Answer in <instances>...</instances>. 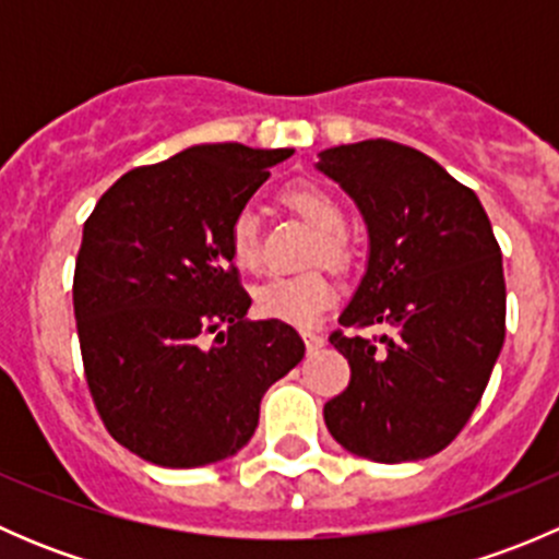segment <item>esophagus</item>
I'll return each instance as SVG.
<instances>
[{"instance_id":"esophagus-1","label":"esophagus","mask_w":559,"mask_h":559,"mask_svg":"<svg viewBox=\"0 0 559 559\" xmlns=\"http://www.w3.org/2000/svg\"><path fill=\"white\" fill-rule=\"evenodd\" d=\"M302 341H306L308 352H316V348H321V346H324V337H321L319 332H311V330H306V332H302Z\"/></svg>"}]
</instances>
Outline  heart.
Instances as JSON below:
<instances>
[{
	"label": "heart",
	"mask_w": 559,
	"mask_h": 559,
	"mask_svg": "<svg viewBox=\"0 0 559 559\" xmlns=\"http://www.w3.org/2000/svg\"><path fill=\"white\" fill-rule=\"evenodd\" d=\"M284 202L289 211H295L316 235H321L316 253H321L324 262L341 264L346 251L337 235L343 233V207L335 197L326 194L321 186L295 183L284 191ZM229 257L235 267L257 270L259 264V229L257 216L251 211H240L229 227ZM337 292L326 275L300 273L284 275V278H270L253 289V308L259 316L275 321H286L295 326H311L319 316L335 302Z\"/></svg>",
	"instance_id": "obj_1"
}]
</instances>
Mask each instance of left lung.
Returning a JSON list of instances; mask_svg holds the SVG:
<instances>
[{"mask_svg": "<svg viewBox=\"0 0 559 559\" xmlns=\"http://www.w3.org/2000/svg\"><path fill=\"white\" fill-rule=\"evenodd\" d=\"M368 227V267L330 343L348 359L326 430L373 462L438 454L467 425L506 337L500 246L481 202L436 159L392 140L319 154ZM384 325L379 338L354 333Z\"/></svg>", "mask_w": 559, "mask_h": 559, "instance_id": "8db88e82", "label": "left lung"}]
</instances>
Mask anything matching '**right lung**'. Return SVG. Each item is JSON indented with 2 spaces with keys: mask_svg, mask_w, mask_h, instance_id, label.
I'll return each mask as SVG.
<instances>
[{
  "mask_svg": "<svg viewBox=\"0 0 559 559\" xmlns=\"http://www.w3.org/2000/svg\"><path fill=\"white\" fill-rule=\"evenodd\" d=\"M292 154L191 145L121 175L83 227L72 306L88 389L107 432L154 465L238 454L262 394L306 357L295 326L248 319L229 257L233 218Z\"/></svg>",
  "mask_w": 559,
  "mask_h": 559,
  "instance_id": "right-lung-1",
  "label": "right lung"
}]
</instances>
